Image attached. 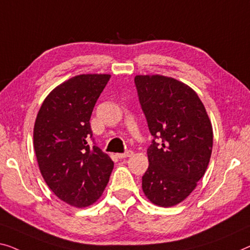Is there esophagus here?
Returning a JSON list of instances; mask_svg holds the SVG:
<instances>
[{
	"mask_svg": "<svg viewBox=\"0 0 250 250\" xmlns=\"http://www.w3.org/2000/svg\"><path fill=\"white\" fill-rule=\"evenodd\" d=\"M133 154V152L131 150H128L124 152V154H117V157L120 158V159H124V158H126V157H130Z\"/></svg>",
	"mask_w": 250,
	"mask_h": 250,
	"instance_id": "obj_1",
	"label": "esophagus"
}]
</instances>
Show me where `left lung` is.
<instances>
[{
  "mask_svg": "<svg viewBox=\"0 0 250 250\" xmlns=\"http://www.w3.org/2000/svg\"><path fill=\"white\" fill-rule=\"evenodd\" d=\"M149 131L162 138L147 149L149 166L143 191L152 204L169 208L183 202L203 177L213 146L210 118L194 89L164 75L135 77Z\"/></svg>",
  "mask_w": 250,
  "mask_h": 250,
  "instance_id": "8db88e82",
  "label": "left lung"
}]
</instances>
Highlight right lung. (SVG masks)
Listing matches in <instances>:
<instances>
[{"label": "right lung", "instance_id": "obj_1", "mask_svg": "<svg viewBox=\"0 0 250 250\" xmlns=\"http://www.w3.org/2000/svg\"><path fill=\"white\" fill-rule=\"evenodd\" d=\"M110 74H81L56 86L40 106L33 147L44 182L54 194L75 208L95 203L105 189L113 162L89 147V119Z\"/></svg>", "mask_w": 250, "mask_h": 250}]
</instances>
